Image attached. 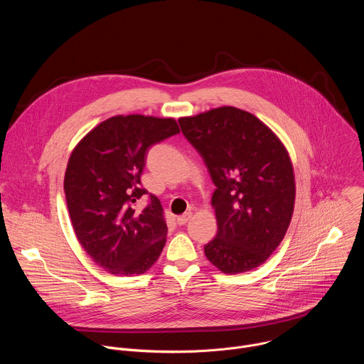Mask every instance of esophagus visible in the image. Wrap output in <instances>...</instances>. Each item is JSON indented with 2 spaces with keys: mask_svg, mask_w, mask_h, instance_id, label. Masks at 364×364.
I'll return each instance as SVG.
<instances>
[{
  "mask_svg": "<svg viewBox=\"0 0 364 364\" xmlns=\"http://www.w3.org/2000/svg\"><path fill=\"white\" fill-rule=\"evenodd\" d=\"M190 218H191V213L187 212V213H184V215H181V216L177 218V223H178L180 226H183V225H186V223L190 220Z\"/></svg>",
  "mask_w": 364,
  "mask_h": 364,
  "instance_id": "obj_1",
  "label": "esophagus"
}]
</instances>
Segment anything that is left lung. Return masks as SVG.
I'll return each instance as SVG.
<instances>
[{
    "instance_id": "1",
    "label": "left lung",
    "mask_w": 364,
    "mask_h": 364,
    "mask_svg": "<svg viewBox=\"0 0 364 364\" xmlns=\"http://www.w3.org/2000/svg\"><path fill=\"white\" fill-rule=\"evenodd\" d=\"M178 124L216 186L218 235L204 245L207 259L225 274L257 268L282 242L294 212V170L285 146L264 122L233 107Z\"/></svg>"
}]
</instances>
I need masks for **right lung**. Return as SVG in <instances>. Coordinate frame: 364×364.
<instances>
[{
  "label": "right lung",
  "instance_id": "right-lung-1",
  "mask_svg": "<svg viewBox=\"0 0 364 364\" xmlns=\"http://www.w3.org/2000/svg\"><path fill=\"white\" fill-rule=\"evenodd\" d=\"M180 128L173 118L114 117L93 128L73 149L65 174L70 220L95 264L118 277H135L157 261L167 236L160 200L149 194L141 212L135 203L152 145Z\"/></svg>",
  "mask_w": 364,
  "mask_h": 364
}]
</instances>
